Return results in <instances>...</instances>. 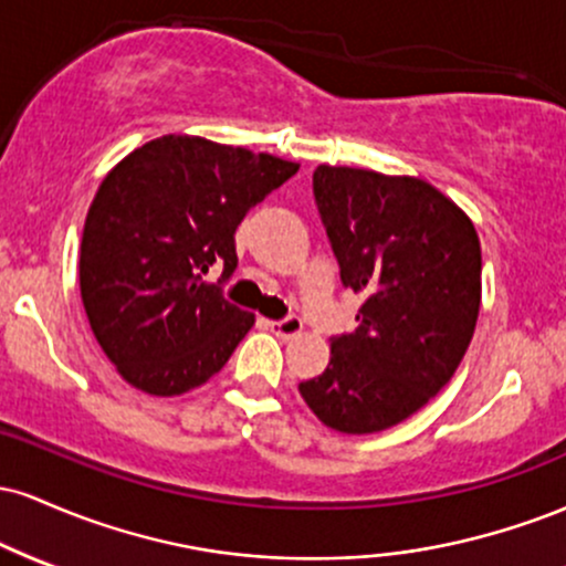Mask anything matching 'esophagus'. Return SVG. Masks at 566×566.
I'll use <instances>...</instances> for the list:
<instances>
[{
	"label": "esophagus",
	"mask_w": 566,
	"mask_h": 566,
	"mask_svg": "<svg viewBox=\"0 0 566 566\" xmlns=\"http://www.w3.org/2000/svg\"><path fill=\"white\" fill-rule=\"evenodd\" d=\"M269 329L276 337H282V340H290V337H297L303 333V322L297 316H287L282 322H269Z\"/></svg>",
	"instance_id": "1"
}]
</instances>
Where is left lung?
Returning <instances> with one entry per match:
<instances>
[{
	"instance_id": "obj_1",
	"label": "left lung",
	"mask_w": 566,
	"mask_h": 566,
	"mask_svg": "<svg viewBox=\"0 0 566 566\" xmlns=\"http://www.w3.org/2000/svg\"><path fill=\"white\" fill-rule=\"evenodd\" d=\"M314 197L359 327L297 391L333 431L399 426L452 380L482 305V244L450 197L412 175L319 165Z\"/></svg>"
}]
</instances>
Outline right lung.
<instances>
[{
  "instance_id": "add662e5",
  "label": "right lung",
  "mask_w": 566,
  "mask_h": 566,
  "mask_svg": "<svg viewBox=\"0 0 566 566\" xmlns=\"http://www.w3.org/2000/svg\"><path fill=\"white\" fill-rule=\"evenodd\" d=\"M297 161L161 135L108 170L87 210L80 290L97 346L129 386L180 396L223 369L255 324L205 282L237 269L233 231Z\"/></svg>"
}]
</instances>
